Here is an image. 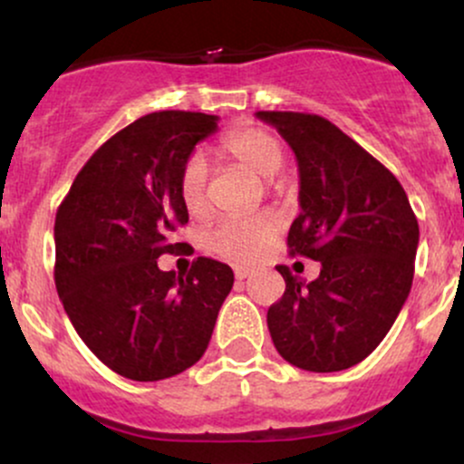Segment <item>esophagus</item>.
I'll use <instances>...</instances> for the list:
<instances>
[{"mask_svg": "<svg viewBox=\"0 0 464 464\" xmlns=\"http://www.w3.org/2000/svg\"><path fill=\"white\" fill-rule=\"evenodd\" d=\"M233 273H236V279L237 281H242V279H246V276L250 275V268H244V266H236V270H233Z\"/></svg>", "mask_w": 464, "mask_h": 464, "instance_id": "34e87169", "label": "esophagus"}]
</instances>
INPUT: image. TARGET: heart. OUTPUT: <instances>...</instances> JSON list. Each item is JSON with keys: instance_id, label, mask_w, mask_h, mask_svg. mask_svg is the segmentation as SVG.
I'll return each mask as SVG.
<instances>
[{"instance_id": "heart-1", "label": "heart", "mask_w": 464, "mask_h": 464, "mask_svg": "<svg viewBox=\"0 0 464 464\" xmlns=\"http://www.w3.org/2000/svg\"><path fill=\"white\" fill-rule=\"evenodd\" d=\"M222 152L233 163L242 165L255 177L270 180L284 168V148L259 129L233 130L222 140ZM179 196L191 218H200L209 209V165L200 152L189 154L179 174ZM279 216L264 211L253 218H227L205 233L209 253L228 262L248 264L264 255V250L279 236Z\"/></svg>"}]
</instances>
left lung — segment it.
<instances>
[{
  "mask_svg": "<svg viewBox=\"0 0 464 464\" xmlns=\"http://www.w3.org/2000/svg\"><path fill=\"white\" fill-rule=\"evenodd\" d=\"M299 163L301 214L290 255L321 262L301 281L276 266L285 292L268 310L279 355L312 372L344 371L375 351L406 303L419 222L391 169L321 115L257 111Z\"/></svg>",
  "mask_w": 464,
  "mask_h": 464,
  "instance_id": "1",
  "label": "left lung"
}]
</instances>
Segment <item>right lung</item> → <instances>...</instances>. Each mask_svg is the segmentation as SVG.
Instances as JSON below:
<instances>
[{
  "label": "right lung",
  "mask_w": 464,
  "mask_h": 464,
  "mask_svg": "<svg viewBox=\"0 0 464 464\" xmlns=\"http://www.w3.org/2000/svg\"><path fill=\"white\" fill-rule=\"evenodd\" d=\"M218 117L191 111L143 115L104 141L80 169L54 222V281L82 343L117 375L159 382L196 364L209 344L233 270L209 257L188 275L157 259L189 214L179 174Z\"/></svg>",
  "instance_id": "1"
}]
</instances>
